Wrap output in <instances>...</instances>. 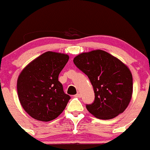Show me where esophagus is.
<instances>
[{
	"label": "esophagus",
	"mask_w": 150,
	"mask_h": 150,
	"mask_svg": "<svg viewBox=\"0 0 150 150\" xmlns=\"http://www.w3.org/2000/svg\"><path fill=\"white\" fill-rule=\"evenodd\" d=\"M81 94H80V93H78V94H75V97H81Z\"/></svg>",
	"instance_id": "obj_1"
}]
</instances>
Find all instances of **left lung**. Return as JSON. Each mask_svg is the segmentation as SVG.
I'll use <instances>...</instances> for the list:
<instances>
[{
    "label": "left lung",
    "instance_id": "left-lung-1",
    "mask_svg": "<svg viewBox=\"0 0 150 150\" xmlns=\"http://www.w3.org/2000/svg\"><path fill=\"white\" fill-rule=\"evenodd\" d=\"M75 66L88 76L94 100L87 110L101 120H110L128 106L133 94L130 69L118 59L101 50L83 53L74 58Z\"/></svg>",
    "mask_w": 150,
    "mask_h": 150
}]
</instances>
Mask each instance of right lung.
Returning a JSON list of instances; mask_svg holds the SVG:
<instances>
[{
	"mask_svg": "<svg viewBox=\"0 0 150 150\" xmlns=\"http://www.w3.org/2000/svg\"><path fill=\"white\" fill-rule=\"evenodd\" d=\"M69 60L64 53L48 51L32 61L17 79L20 104L33 119L49 122L66 108L70 96L65 94L59 75Z\"/></svg>",
	"mask_w": 150,
	"mask_h": 150,
	"instance_id": "add662e5",
	"label": "right lung"
}]
</instances>
